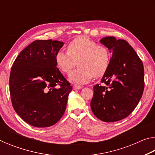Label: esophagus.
I'll return each mask as SVG.
<instances>
[{"instance_id": "obj_1", "label": "esophagus", "mask_w": 155, "mask_h": 155, "mask_svg": "<svg viewBox=\"0 0 155 155\" xmlns=\"http://www.w3.org/2000/svg\"><path fill=\"white\" fill-rule=\"evenodd\" d=\"M81 88H82V86L81 85H73V89H74V90H80Z\"/></svg>"}]
</instances>
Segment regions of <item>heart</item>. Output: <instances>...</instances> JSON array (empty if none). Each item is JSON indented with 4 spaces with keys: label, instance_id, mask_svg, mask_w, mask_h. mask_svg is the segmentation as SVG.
Segmentation results:
<instances>
[{
    "label": "heart",
    "instance_id": "obj_1",
    "mask_svg": "<svg viewBox=\"0 0 155 155\" xmlns=\"http://www.w3.org/2000/svg\"><path fill=\"white\" fill-rule=\"evenodd\" d=\"M111 54L107 47L97 45L93 40L79 37L70 41L68 52L59 51L56 54L57 66L68 74L77 65L78 67L69 74V80L77 83H85L94 76H103L108 69Z\"/></svg>",
    "mask_w": 155,
    "mask_h": 155
}]
</instances>
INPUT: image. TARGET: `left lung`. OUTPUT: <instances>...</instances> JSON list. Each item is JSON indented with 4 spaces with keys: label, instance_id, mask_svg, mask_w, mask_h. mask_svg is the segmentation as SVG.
Masks as SVG:
<instances>
[{
    "label": "left lung",
    "instance_id": "1",
    "mask_svg": "<svg viewBox=\"0 0 155 155\" xmlns=\"http://www.w3.org/2000/svg\"><path fill=\"white\" fill-rule=\"evenodd\" d=\"M101 43L112 52V57L102 78L103 85H94L90 106L97 118L106 122H116L128 116L142 96L143 65L127 41L105 37Z\"/></svg>",
    "mask_w": 155,
    "mask_h": 155
}]
</instances>
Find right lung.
Returning <instances> with one entry per match:
<instances>
[{
    "label": "right lung",
    "mask_w": 155,
    "mask_h": 155,
    "mask_svg": "<svg viewBox=\"0 0 155 155\" xmlns=\"http://www.w3.org/2000/svg\"><path fill=\"white\" fill-rule=\"evenodd\" d=\"M64 42L35 40L20 52L13 64L9 91L13 107L28 124L43 128L61 118L72 87L55 62Z\"/></svg>",
    "instance_id": "add662e5"
}]
</instances>
